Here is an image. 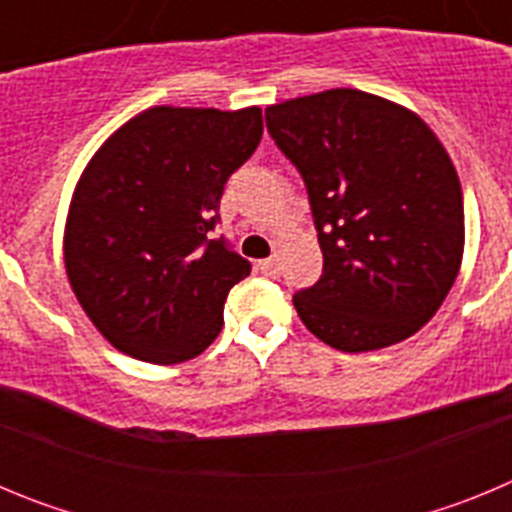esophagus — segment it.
I'll return each instance as SVG.
<instances>
[{
    "label": "esophagus",
    "instance_id": "obj_1",
    "mask_svg": "<svg viewBox=\"0 0 512 512\" xmlns=\"http://www.w3.org/2000/svg\"><path fill=\"white\" fill-rule=\"evenodd\" d=\"M259 269L261 274H266V277H279V261L271 256V259H264L259 261Z\"/></svg>",
    "mask_w": 512,
    "mask_h": 512
}]
</instances>
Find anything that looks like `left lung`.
Masks as SVG:
<instances>
[{
    "instance_id": "left-lung-1",
    "label": "left lung",
    "mask_w": 512,
    "mask_h": 512,
    "mask_svg": "<svg viewBox=\"0 0 512 512\" xmlns=\"http://www.w3.org/2000/svg\"><path fill=\"white\" fill-rule=\"evenodd\" d=\"M295 164L323 274L292 302L312 336L348 354L405 341L436 315L464 253V200L433 130L359 89L266 107Z\"/></svg>"
}]
</instances>
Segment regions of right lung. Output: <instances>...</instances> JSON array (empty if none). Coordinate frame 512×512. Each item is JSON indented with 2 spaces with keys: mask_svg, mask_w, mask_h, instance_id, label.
Segmentation results:
<instances>
[{
  "mask_svg": "<svg viewBox=\"0 0 512 512\" xmlns=\"http://www.w3.org/2000/svg\"><path fill=\"white\" fill-rule=\"evenodd\" d=\"M259 107H153L89 161L66 223L76 300L117 351L151 364L200 356L251 261L217 238L230 176L259 146Z\"/></svg>",
  "mask_w": 512,
  "mask_h": 512,
  "instance_id": "1",
  "label": "right lung"
}]
</instances>
